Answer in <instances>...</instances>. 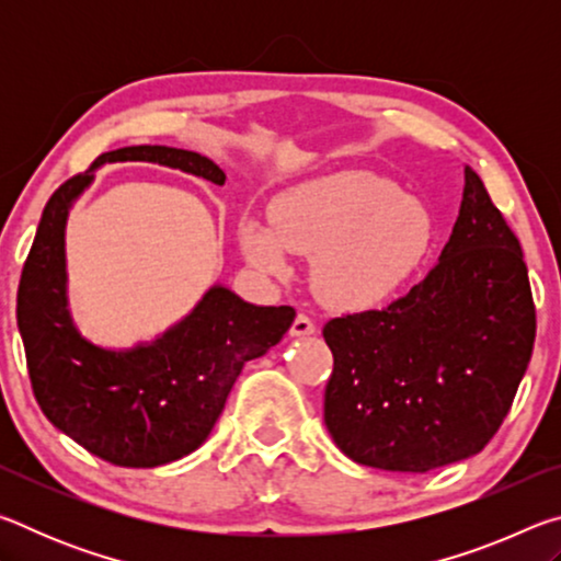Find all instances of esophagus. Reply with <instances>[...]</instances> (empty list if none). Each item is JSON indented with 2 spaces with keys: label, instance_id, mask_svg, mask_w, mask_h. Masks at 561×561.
Wrapping results in <instances>:
<instances>
[{
  "label": "esophagus",
  "instance_id": "esophagus-1",
  "mask_svg": "<svg viewBox=\"0 0 561 561\" xmlns=\"http://www.w3.org/2000/svg\"><path fill=\"white\" fill-rule=\"evenodd\" d=\"M289 331H291V336H311L317 331V324L307 314H297Z\"/></svg>",
  "mask_w": 561,
  "mask_h": 561
}]
</instances>
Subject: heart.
Here are the masks:
<instances>
[{
    "mask_svg": "<svg viewBox=\"0 0 561 561\" xmlns=\"http://www.w3.org/2000/svg\"><path fill=\"white\" fill-rule=\"evenodd\" d=\"M240 240L247 260L272 277H287L289 252L311 257L319 297L360 311L415 272L433 242V220L383 178L336 173L279 195L272 225L247 217Z\"/></svg>",
    "mask_w": 561,
    "mask_h": 561,
    "instance_id": "b5f03b06",
    "label": "heart"
}]
</instances>
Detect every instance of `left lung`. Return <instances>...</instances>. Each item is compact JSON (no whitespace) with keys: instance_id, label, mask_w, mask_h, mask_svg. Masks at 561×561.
<instances>
[{"instance_id":"8db88e82","label":"left lung","mask_w":561,"mask_h":561,"mask_svg":"<svg viewBox=\"0 0 561 561\" xmlns=\"http://www.w3.org/2000/svg\"><path fill=\"white\" fill-rule=\"evenodd\" d=\"M535 331L519 240L465 165L460 215L431 272L383 309L327 321L331 438L391 472L470 458L505 421Z\"/></svg>"}]
</instances>
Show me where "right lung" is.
Returning a JSON list of instances; mask_svg holds the SVG:
<instances>
[{
    "mask_svg": "<svg viewBox=\"0 0 561 561\" xmlns=\"http://www.w3.org/2000/svg\"><path fill=\"white\" fill-rule=\"evenodd\" d=\"M123 160L225 185L222 170L193 150L130 146L99 156L44 207L19 279L16 324L36 403L56 428L118 468H158L201 448L242 366L279 344L297 311L254 307L217 284L153 344L111 351L83 339L66 309V217L93 170Z\"/></svg>",
    "mask_w": 561,
    "mask_h": 561,
    "instance_id": "obj_1",
    "label": "right lung"
}]
</instances>
